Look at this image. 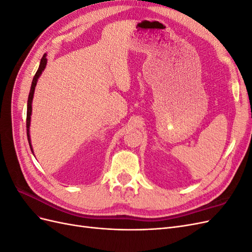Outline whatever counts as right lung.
<instances>
[{"instance_id":"1","label":"right lung","mask_w":252,"mask_h":252,"mask_svg":"<svg viewBox=\"0 0 252 252\" xmlns=\"http://www.w3.org/2000/svg\"><path fill=\"white\" fill-rule=\"evenodd\" d=\"M46 63H47V59H46V55H44L43 58L41 59V63L39 66V69L35 72L32 83V88H30V93L28 95V102H27V118H26V128H27V138H28V143L30 149L32 151V143H30V136H29V125H30V116H32V97H33V94H34V88L36 85L37 79L41 75L42 71L44 70V68L46 67Z\"/></svg>"}]
</instances>
